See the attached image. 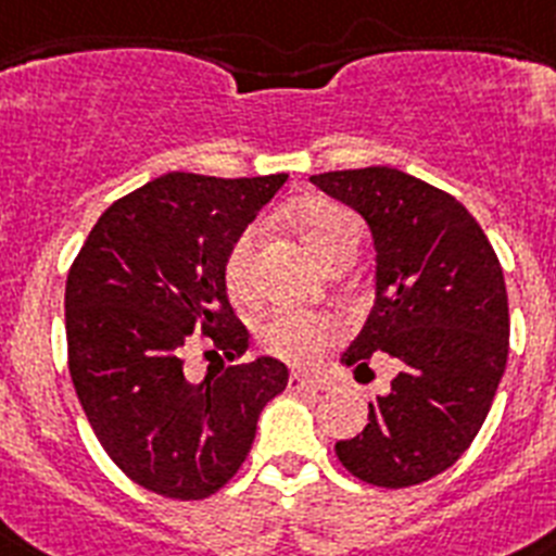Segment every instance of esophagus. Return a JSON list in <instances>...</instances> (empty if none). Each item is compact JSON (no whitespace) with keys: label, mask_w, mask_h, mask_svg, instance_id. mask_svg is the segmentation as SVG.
Segmentation results:
<instances>
[{"label":"esophagus","mask_w":556,"mask_h":556,"mask_svg":"<svg viewBox=\"0 0 556 556\" xmlns=\"http://www.w3.org/2000/svg\"><path fill=\"white\" fill-rule=\"evenodd\" d=\"M288 389H291V392H327V389H330V383L321 378H307V375L291 371V378H288Z\"/></svg>","instance_id":"34e87169"}]
</instances>
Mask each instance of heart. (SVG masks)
I'll list each match as a JSON object with an SVG mask.
<instances>
[{"label":"heart","mask_w":556,"mask_h":556,"mask_svg":"<svg viewBox=\"0 0 556 556\" xmlns=\"http://www.w3.org/2000/svg\"><path fill=\"white\" fill-rule=\"evenodd\" d=\"M296 226L307 249L316 254L321 263L336 254L341 245L350 240H361V224L344 206L332 201H307L299 206ZM260 229L249 226L240 231V238L231 243L224 263L226 288L231 296H245L251 288V263H254V249H257ZM338 338V325L330 316H316V313L302 311H277L263 327L265 350L291 361V364L307 366L321 358V352Z\"/></svg>","instance_id":"heart-1"}]
</instances>
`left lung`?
Returning <instances> with one entry per match:
<instances>
[{
  "label": "left lung",
  "instance_id": "left-lung-1",
  "mask_svg": "<svg viewBox=\"0 0 556 556\" xmlns=\"http://www.w3.org/2000/svg\"><path fill=\"white\" fill-rule=\"evenodd\" d=\"M366 220L375 243V305L341 364L397 361L392 392L369 425L336 442L338 462L386 490L422 484L470 447L509 355V305L490 240L456 198L394 167L311 176Z\"/></svg>",
  "mask_w": 556,
  "mask_h": 556
}]
</instances>
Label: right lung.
<instances>
[{
  "label": "right lung",
  "mask_w": 556,
  "mask_h": 556,
  "mask_svg": "<svg viewBox=\"0 0 556 556\" xmlns=\"http://www.w3.org/2000/svg\"><path fill=\"white\" fill-rule=\"evenodd\" d=\"M285 181V173L153 178L100 215L70 268L77 400L111 462L164 498L218 492L249 456L265 403L288 386V366L271 355L204 380L185 375L192 332H204L218 358L249 350L224 263Z\"/></svg>",
  "instance_id": "obj_1"
}]
</instances>
